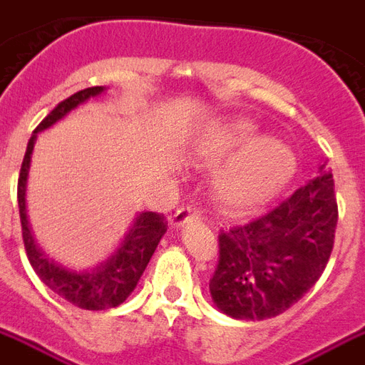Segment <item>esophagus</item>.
<instances>
[{"label":"esophagus","mask_w":365,"mask_h":365,"mask_svg":"<svg viewBox=\"0 0 365 365\" xmlns=\"http://www.w3.org/2000/svg\"><path fill=\"white\" fill-rule=\"evenodd\" d=\"M201 210L195 207H183V208H178L174 216L170 218V226L172 227H183L187 222H193V220H201Z\"/></svg>","instance_id":"1"}]
</instances>
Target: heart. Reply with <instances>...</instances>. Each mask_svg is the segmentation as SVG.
Wrapping results in <instances>:
<instances>
[{
    "label": "heart",
    "mask_w": 365,
    "mask_h": 365,
    "mask_svg": "<svg viewBox=\"0 0 365 365\" xmlns=\"http://www.w3.org/2000/svg\"><path fill=\"white\" fill-rule=\"evenodd\" d=\"M199 157L207 166H220L216 197L230 212H252L279 193L294 174V155L285 143L258 138L250 122L237 120L202 141Z\"/></svg>",
    "instance_id": "b5f03b06"
}]
</instances>
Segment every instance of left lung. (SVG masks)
Segmentation results:
<instances>
[{"label":"left lung","instance_id":"obj_1","mask_svg":"<svg viewBox=\"0 0 365 365\" xmlns=\"http://www.w3.org/2000/svg\"><path fill=\"white\" fill-rule=\"evenodd\" d=\"M325 164L287 201L247 226L222 230L210 294L220 312L245 322L275 318L316 285L329 262L337 199Z\"/></svg>","mask_w":365,"mask_h":365}]
</instances>
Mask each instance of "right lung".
Here are the masks:
<instances>
[{
	"label": "right lung",
	"instance_id": "right-lung-1",
	"mask_svg": "<svg viewBox=\"0 0 365 365\" xmlns=\"http://www.w3.org/2000/svg\"><path fill=\"white\" fill-rule=\"evenodd\" d=\"M103 91H105L103 86L78 91L65 101H61L41 120V124L36 128L32 138L28 141L21 166V176H19V189H16L22 239H24V249H26V257L32 264V268L53 293H57L61 299H65L66 302L83 308V310H107V308L120 306L132 294L139 277L145 272L157 245L166 233V220L163 214L139 212L118 245V249L107 260L97 264L96 268L82 269V272L57 264L55 260L46 257V252L36 245L26 216V182L36 138L40 132L57 124L61 118H65L71 110L80 107L82 103L91 97L101 96Z\"/></svg>",
	"mask_w": 365,
	"mask_h": 365
}]
</instances>
